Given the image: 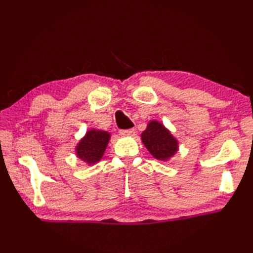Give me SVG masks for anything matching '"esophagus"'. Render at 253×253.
<instances>
[{
    "label": "esophagus",
    "instance_id": "obj_1",
    "mask_svg": "<svg viewBox=\"0 0 253 253\" xmlns=\"http://www.w3.org/2000/svg\"><path fill=\"white\" fill-rule=\"evenodd\" d=\"M133 133H135V130L133 129H123V130H120V135L121 136H132Z\"/></svg>",
    "mask_w": 253,
    "mask_h": 253
}]
</instances>
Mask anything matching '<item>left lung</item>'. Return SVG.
Listing matches in <instances>:
<instances>
[{
    "mask_svg": "<svg viewBox=\"0 0 253 253\" xmlns=\"http://www.w3.org/2000/svg\"><path fill=\"white\" fill-rule=\"evenodd\" d=\"M142 142L155 159L166 161L177 152L178 142L162 124L152 121L141 133Z\"/></svg>",
    "mask_w": 253,
    "mask_h": 253,
    "instance_id": "obj_1",
    "label": "left lung"
}]
</instances>
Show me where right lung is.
Wrapping results in <instances>:
<instances>
[{"label": "right lung", "instance_id": "1", "mask_svg": "<svg viewBox=\"0 0 253 253\" xmlns=\"http://www.w3.org/2000/svg\"><path fill=\"white\" fill-rule=\"evenodd\" d=\"M109 140V132L95 129L89 130L76 147L77 157L88 164L99 162L105 151Z\"/></svg>", "mask_w": 253, "mask_h": 253}]
</instances>
